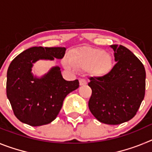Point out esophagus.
Instances as JSON below:
<instances>
[{
    "instance_id": "obj_1",
    "label": "esophagus",
    "mask_w": 152,
    "mask_h": 152,
    "mask_svg": "<svg viewBox=\"0 0 152 152\" xmlns=\"http://www.w3.org/2000/svg\"><path fill=\"white\" fill-rule=\"evenodd\" d=\"M79 84H80V86H84L87 84V80H84V79H80L79 80Z\"/></svg>"
}]
</instances>
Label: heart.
<instances>
[{"label":"heart","mask_w":152,"mask_h":152,"mask_svg":"<svg viewBox=\"0 0 152 152\" xmlns=\"http://www.w3.org/2000/svg\"><path fill=\"white\" fill-rule=\"evenodd\" d=\"M62 63L67 69L91 70L93 75L103 77L111 72L114 61L112 55L103 49L84 46L72 50Z\"/></svg>","instance_id":"b5f03b06"}]
</instances>
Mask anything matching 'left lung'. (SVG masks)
<instances>
[{"label":"left lung","instance_id":"1","mask_svg":"<svg viewBox=\"0 0 152 152\" xmlns=\"http://www.w3.org/2000/svg\"><path fill=\"white\" fill-rule=\"evenodd\" d=\"M116 64L108 75L90 77L91 113L100 123L118 125L135 116L145 93V70L135 55L123 45H111Z\"/></svg>","mask_w":152,"mask_h":152}]
</instances>
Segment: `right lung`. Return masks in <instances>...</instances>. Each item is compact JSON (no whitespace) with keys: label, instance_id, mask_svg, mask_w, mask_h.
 <instances>
[{"label":"right lung","instance_id":"1","mask_svg":"<svg viewBox=\"0 0 152 152\" xmlns=\"http://www.w3.org/2000/svg\"><path fill=\"white\" fill-rule=\"evenodd\" d=\"M65 50L64 47H32L11 61L7 73V96L20 122L32 126L52 123L65 96L78 88V80H64L58 66L40 77L32 72L37 61L61 59Z\"/></svg>","mask_w":152,"mask_h":152}]
</instances>
